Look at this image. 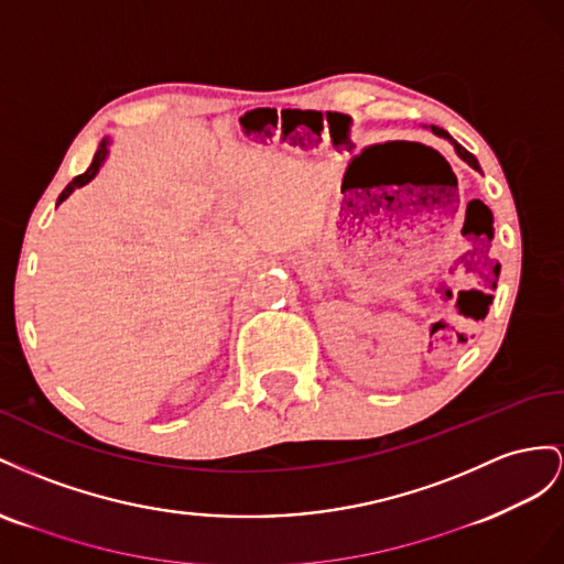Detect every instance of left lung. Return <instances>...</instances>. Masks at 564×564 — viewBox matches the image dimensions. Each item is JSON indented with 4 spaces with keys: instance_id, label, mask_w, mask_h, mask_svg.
Here are the masks:
<instances>
[{
    "instance_id": "obj_1",
    "label": "left lung",
    "mask_w": 564,
    "mask_h": 564,
    "mask_svg": "<svg viewBox=\"0 0 564 564\" xmlns=\"http://www.w3.org/2000/svg\"><path fill=\"white\" fill-rule=\"evenodd\" d=\"M430 130H432L434 134H437V137H444V139H448V143H452V147H454V151L458 153V158H460V160H465V163H468V165H470L473 170L481 172V170H479V163H477V158H475L473 153H468V151H465V149L460 147V143H458V141H456V139H454L452 134H446L444 130H440V127H434V124L430 127Z\"/></svg>"
}]
</instances>
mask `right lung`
Returning a JSON list of instances; mask_svg holds the SVG:
<instances>
[{
	"mask_svg": "<svg viewBox=\"0 0 564 564\" xmlns=\"http://www.w3.org/2000/svg\"><path fill=\"white\" fill-rule=\"evenodd\" d=\"M108 153H110V139H104L101 143H99V151L94 153V160H91V165H89V170L85 172V174H79V176H75V180L63 188V193L58 196V205L66 200L70 193L75 191V188H79V186H85V184H89L96 174H99V170H101V165L106 163V158H108Z\"/></svg>",
	"mask_w": 564,
	"mask_h": 564,
	"instance_id": "1",
	"label": "right lung"
}]
</instances>
